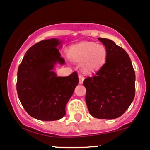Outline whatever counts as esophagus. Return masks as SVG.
<instances>
[{"label":"esophagus","mask_w":150,"mask_h":150,"mask_svg":"<svg viewBox=\"0 0 150 150\" xmlns=\"http://www.w3.org/2000/svg\"><path fill=\"white\" fill-rule=\"evenodd\" d=\"M78 78H79V83H80V84H83V82H84V77H83V75H80L78 76Z\"/></svg>","instance_id":"obj_1"}]
</instances>
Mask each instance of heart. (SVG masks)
Wrapping results in <instances>:
<instances>
[{"label":"heart","instance_id":"obj_1","mask_svg":"<svg viewBox=\"0 0 150 150\" xmlns=\"http://www.w3.org/2000/svg\"><path fill=\"white\" fill-rule=\"evenodd\" d=\"M67 56L72 61L81 62V68L85 72L99 70L104 65L108 57V50L102 44L84 41L70 46Z\"/></svg>","mask_w":150,"mask_h":150}]
</instances>
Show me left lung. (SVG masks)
Wrapping results in <instances>:
<instances>
[{"label":"left lung","mask_w":150,"mask_h":150,"mask_svg":"<svg viewBox=\"0 0 150 150\" xmlns=\"http://www.w3.org/2000/svg\"><path fill=\"white\" fill-rule=\"evenodd\" d=\"M108 50L106 62L84 80L90 114L98 119H115L129 108L135 94V73L129 56L114 41L98 38Z\"/></svg>","instance_id":"left-lung-1"}]
</instances>
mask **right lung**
Returning <instances> with one entry per match:
<instances>
[{"mask_svg":"<svg viewBox=\"0 0 150 150\" xmlns=\"http://www.w3.org/2000/svg\"><path fill=\"white\" fill-rule=\"evenodd\" d=\"M62 41L51 38L30 47L20 64L16 84L18 95L28 114L43 121L61 119L65 106L79 80L76 72L57 77L53 71L57 63L65 64L59 49Z\"/></svg>","mask_w":150,"mask_h":150,"instance_id":"obj_1","label":"right lung"}]
</instances>
